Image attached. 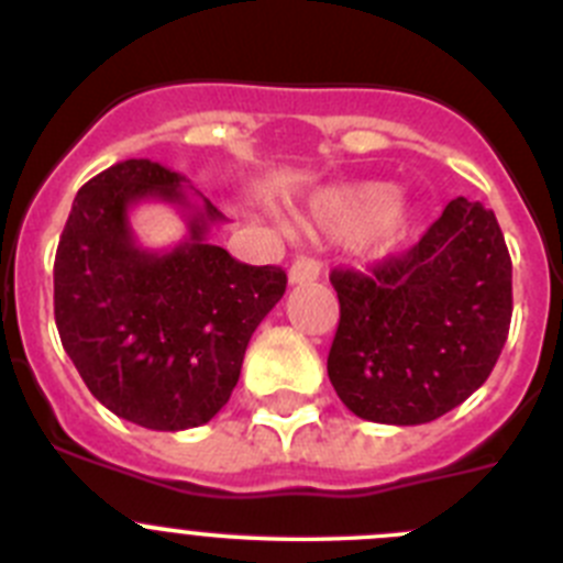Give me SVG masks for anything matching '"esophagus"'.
<instances>
[{
  "mask_svg": "<svg viewBox=\"0 0 563 563\" xmlns=\"http://www.w3.org/2000/svg\"><path fill=\"white\" fill-rule=\"evenodd\" d=\"M318 276H321V262L312 256H298L287 273L290 285H307V282H316Z\"/></svg>",
  "mask_w": 563,
  "mask_h": 563,
  "instance_id": "34e87169",
  "label": "esophagus"
}]
</instances>
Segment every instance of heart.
Segmentation results:
<instances>
[{"mask_svg": "<svg viewBox=\"0 0 563 563\" xmlns=\"http://www.w3.org/2000/svg\"><path fill=\"white\" fill-rule=\"evenodd\" d=\"M318 222L341 239H363L372 251L389 253L409 231V213L395 202V188L386 183L330 191L316 200Z\"/></svg>", "mask_w": 563, "mask_h": 563, "instance_id": "1", "label": "heart"}]
</instances>
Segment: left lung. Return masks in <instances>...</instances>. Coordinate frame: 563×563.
Wrapping results in <instances>:
<instances>
[{"label": "left lung", "instance_id": "left-lung-1", "mask_svg": "<svg viewBox=\"0 0 563 563\" xmlns=\"http://www.w3.org/2000/svg\"><path fill=\"white\" fill-rule=\"evenodd\" d=\"M341 305L327 372L361 420L420 426L494 372L514 316V265L494 211L456 197L415 247L369 273L332 271Z\"/></svg>", "mask_w": 563, "mask_h": 563}]
</instances>
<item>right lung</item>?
Here are the masks:
<instances>
[{"instance_id":"right-lung-1","label":"right lung","mask_w":563,"mask_h":563,"mask_svg":"<svg viewBox=\"0 0 563 563\" xmlns=\"http://www.w3.org/2000/svg\"><path fill=\"white\" fill-rule=\"evenodd\" d=\"M186 177L123 161L81 186L58 239L53 305L64 352L112 415L152 431H186L231 397L247 341L285 296L282 267L242 265L206 233L225 220ZM163 199L189 211V239L143 252L128 211Z\"/></svg>"}]
</instances>
